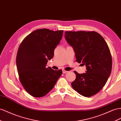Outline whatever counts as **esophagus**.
Masks as SVG:
<instances>
[{
    "label": "esophagus",
    "instance_id": "esophagus-1",
    "mask_svg": "<svg viewBox=\"0 0 121 121\" xmlns=\"http://www.w3.org/2000/svg\"><path fill=\"white\" fill-rule=\"evenodd\" d=\"M63 72L64 74H65V73H66L68 72V71H66V70H64V69H63Z\"/></svg>",
    "mask_w": 121,
    "mask_h": 121
}]
</instances>
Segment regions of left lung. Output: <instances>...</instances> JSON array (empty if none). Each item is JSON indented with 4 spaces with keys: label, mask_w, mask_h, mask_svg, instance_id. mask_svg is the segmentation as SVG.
I'll use <instances>...</instances> for the list:
<instances>
[{
    "label": "left lung",
    "mask_w": 121,
    "mask_h": 121,
    "mask_svg": "<svg viewBox=\"0 0 121 121\" xmlns=\"http://www.w3.org/2000/svg\"><path fill=\"white\" fill-rule=\"evenodd\" d=\"M65 39L74 48L78 63L86 65V73L76 71L73 89L84 97H92L105 86L112 69V58L108 46L97 32L66 31Z\"/></svg>",
    "instance_id": "left-lung-1"
}]
</instances>
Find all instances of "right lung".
Masks as SVG:
<instances>
[{
	"mask_svg": "<svg viewBox=\"0 0 121 121\" xmlns=\"http://www.w3.org/2000/svg\"><path fill=\"white\" fill-rule=\"evenodd\" d=\"M63 30L37 29L26 37L18 48L16 65L23 87L31 96L41 97L53 89L61 75V70L46 68L48 60L54 56Z\"/></svg>",
	"mask_w": 121,
	"mask_h": 121,
	"instance_id": "add662e5",
	"label": "right lung"
}]
</instances>
